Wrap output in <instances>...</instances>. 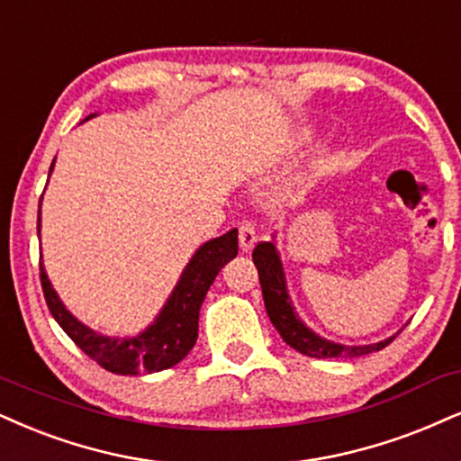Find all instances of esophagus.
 Segmentation results:
<instances>
[{"instance_id":"1","label":"esophagus","mask_w":461,"mask_h":461,"mask_svg":"<svg viewBox=\"0 0 461 461\" xmlns=\"http://www.w3.org/2000/svg\"><path fill=\"white\" fill-rule=\"evenodd\" d=\"M257 229H254L252 221H241L240 226V248L241 252H249L254 246H257Z\"/></svg>"}]
</instances>
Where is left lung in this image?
I'll return each instance as SVG.
<instances>
[{
	"mask_svg": "<svg viewBox=\"0 0 461 461\" xmlns=\"http://www.w3.org/2000/svg\"><path fill=\"white\" fill-rule=\"evenodd\" d=\"M252 260L258 269L260 288H263V299L267 314H269L271 322L282 335V339L291 348L299 350L301 355L314 357V359H331V357H363L369 352L383 350L395 339L387 338L378 344L367 346H344L335 344L331 339L321 338V335L305 327V322L297 316L293 308V301L288 297L286 291V277H284L282 260L277 254L274 241H260L252 252Z\"/></svg>",
	"mask_w": 461,
	"mask_h": 461,
	"instance_id": "8db88e82",
	"label": "left lung"
}]
</instances>
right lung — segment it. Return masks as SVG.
Listing matches in <instances>:
<instances>
[{
    "mask_svg": "<svg viewBox=\"0 0 461 461\" xmlns=\"http://www.w3.org/2000/svg\"><path fill=\"white\" fill-rule=\"evenodd\" d=\"M95 117L89 115L87 119ZM55 160L50 164V170ZM38 235H40V207H38ZM237 229L226 232V235L215 237V240L203 243L196 249L194 257L185 265L177 286L173 288L170 297L156 321L151 322L145 331L134 338H109L102 335L81 321H77L66 305L61 303L59 294L50 286V280L40 263V282H42V293L47 299L50 314L57 321L68 338L81 348L85 355L109 369L113 374L122 376H136V374H151L168 369L184 359L198 338V312L212 286L215 276L229 260H232L240 252L237 246Z\"/></svg>",
    "mask_w": 461,
    "mask_h": 461,
    "instance_id": "right-lung-1",
    "label": "right lung"
}]
</instances>
